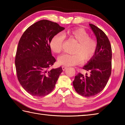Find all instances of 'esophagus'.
Masks as SVG:
<instances>
[{
    "mask_svg": "<svg viewBox=\"0 0 125 125\" xmlns=\"http://www.w3.org/2000/svg\"><path fill=\"white\" fill-rule=\"evenodd\" d=\"M68 68L67 67H65V66H62V69L63 71H65L66 70V69Z\"/></svg>",
    "mask_w": 125,
    "mask_h": 125,
    "instance_id": "1",
    "label": "esophagus"
}]
</instances>
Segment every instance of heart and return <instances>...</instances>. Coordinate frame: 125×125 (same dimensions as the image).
Masks as SVG:
<instances>
[{
	"mask_svg": "<svg viewBox=\"0 0 125 125\" xmlns=\"http://www.w3.org/2000/svg\"><path fill=\"white\" fill-rule=\"evenodd\" d=\"M64 37L72 39L77 42L74 52L75 54L63 53L58 57V63L64 66H74L93 57L97 49L96 41L90 37L89 35L83 29H69L52 37L50 41V48L54 53H58L62 50Z\"/></svg>",
	"mask_w": 125,
	"mask_h": 125,
	"instance_id": "heart-1",
	"label": "heart"
}]
</instances>
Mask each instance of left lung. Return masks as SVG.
<instances>
[{"label": "left lung", "instance_id": "obj_1", "mask_svg": "<svg viewBox=\"0 0 125 125\" xmlns=\"http://www.w3.org/2000/svg\"><path fill=\"white\" fill-rule=\"evenodd\" d=\"M96 36L97 49L92 58L83 68L90 75L78 73L73 82V86L80 95L90 97L101 92L108 82L111 72L112 50L107 36L94 25L89 24Z\"/></svg>", "mask_w": 125, "mask_h": 125}]
</instances>
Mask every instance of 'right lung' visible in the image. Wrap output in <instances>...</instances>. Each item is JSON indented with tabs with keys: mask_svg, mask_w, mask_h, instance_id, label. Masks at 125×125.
<instances>
[{
	"mask_svg": "<svg viewBox=\"0 0 125 125\" xmlns=\"http://www.w3.org/2000/svg\"><path fill=\"white\" fill-rule=\"evenodd\" d=\"M64 27L47 20L28 27L19 42L15 56L16 71L22 88L32 96L47 95L53 90L62 68L50 67L56 62L50 41Z\"/></svg>",
	"mask_w": 125,
	"mask_h": 125,
	"instance_id": "add662e5",
	"label": "right lung"
}]
</instances>
